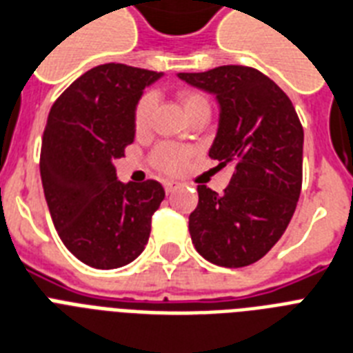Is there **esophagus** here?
I'll list each match as a JSON object with an SVG mask.
<instances>
[{"instance_id": "1", "label": "esophagus", "mask_w": 353, "mask_h": 353, "mask_svg": "<svg viewBox=\"0 0 353 353\" xmlns=\"http://www.w3.org/2000/svg\"><path fill=\"white\" fill-rule=\"evenodd\" d=\"M179 186L181 185H179L177 181H167L165 183V190H167V194H172V192H176Z\"/></svg>"}]
</instances>
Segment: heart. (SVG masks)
I'll return each instance as SVG.
<instances>
[{
	"label": "heart",
	"mask_w": 353,
	"mask_h": 353,
	"mask_svg": "<svg viewBox=\"0 0 353 353\" xmlns=\"http://www.w3.org/2000/svg\"><path fill=\"white\" fill-rule=\"evenodd\" d=\"M177 99L181 103L183 110L188 116L190 112L197 110L201 107H208L206 97L197 92H190V90H181L177 94ZM156 107V96L152 92L145 94V96L137 101L136 110H134V128L136 132H145L150 127L152 121V112ZM190 159V152L185 150L181 147H174V145H163L156 150L154 154V165L159 170L167 172V174H177L186 167V163Z\"/></svg>",
	"instance_id": "b5f03b06"
}]
</instances>
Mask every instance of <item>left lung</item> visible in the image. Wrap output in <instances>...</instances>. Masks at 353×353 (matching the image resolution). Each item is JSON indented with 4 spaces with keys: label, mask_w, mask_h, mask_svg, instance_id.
<instances>
[{
    "label": "left lung",
    "mask_w": 353,
    "mask_h": 353,
    "mask_svg": "<svg viewBox=\"0 0 353 353\" xmlns=\"http://www.w3.org/2000/svg\"><path fill=\"white\" fill-rule=\"evenodd\" d=\"M177 77L216 96L219 125L208 156L217 167L234 165L223 194L197 186L192 243L214 265L248 266L279 241L299 201L305 134L297 112L256 68L225 65Z\"/></svg>",
    "instance_id": "obj_1"
}]
</instances>
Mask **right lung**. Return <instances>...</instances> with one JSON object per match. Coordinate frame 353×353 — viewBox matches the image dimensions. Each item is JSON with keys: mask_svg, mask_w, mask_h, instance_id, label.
<instances>
[{"mask_svg": "<svg viewBox=\"0 0 353 353\" xmlns=\"http://www.w3.org/2000/svg\"><path fill=\"white\" fill-rule=\"evenodd\" d=\"M163 72L107 63L57 97L41 143V183L63 245L85 265L112 270L148 243L152 214L165 199L157 181L123 183L114 161L136 137L134 110Z\"/></svg>", "mask_w": 353, "mask_h": 353, "instance_id": "right-lung-1", "label": "right lung"}]
</instances>
